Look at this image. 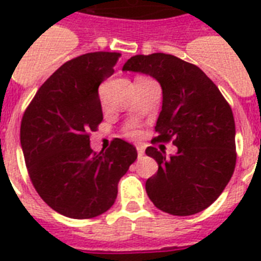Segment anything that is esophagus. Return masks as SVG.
I'll use <instances>...</instances> for the list:
<instances>
[{"mask_svg": "<svg viewBox=\"0 0 261 261\" xmlns=\"http://www.w3.org/2000/svg\"><path fill=\"white\" fill-rule=\"evenodd\" d=\"M137 151H138V159H142V155L145 154V151H143V147L138 146V147H137Z\"/></svg>", "mask_w": 261, "mask_h": 261, "instance_id": "obj_1", "label": "esophagus"}]
</instances>
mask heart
Listing matches in <instances>:
<instances>
[{
	"mask_svg": "<svg viewBox=\"0 0 261 261\" xmlns=\"http://www.w3.org/2000/svg\"><path fill=\"white\" fill-rule=\"evenodd\" d=\"M124 135L128 137L130 139H138L141 137V130H139V127L137 124H128Z\"/></svg>",
	"mask_w": 261,
	"mask_h": 261,
	"instance_id": "b5f03b06",
	"label": "heart"
}]
</instances>
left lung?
<instances>
[{"label": "left lung", "mask_w": 261, "mask_h": 261, "mask_svg": "<svg viewBox=\"0 0 261 261\" xmlns=\"http://www.w3.org/2000/svg\"><path fill=\"white\" fill-rule=\"evenodd\" d=\"M123 70L145 73L161 84L163 110L151 143L177 146L171 157L157 147L146 149L159 164L147 178V196L168 214L200 213L222 194L234 172L236 126L229 102L198 66L174 55H135Z\"/></svg>", "instance_id": "obj_1"}]
</instances>
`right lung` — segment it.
Instances as JSON below:
<instances>
[{"mask_svg":"<svg viewBox=\"0 0 261 261\" xmlns=\"http://www.w3.org/2000/svg\"><path fill=\"white\" fill-rule=\"evenodd\" d=\"M119 53H88L63 63L39 88L20 127L27 171L40 198L59 214L94 218L110 210L118 182L137 150L115 138L104 153L90 149L102 120L100 84L114 74Z\"/></svg>","mask_w":261,"mask_h":261,"instance_id":"1","label":"right lung"}]
</instances>
